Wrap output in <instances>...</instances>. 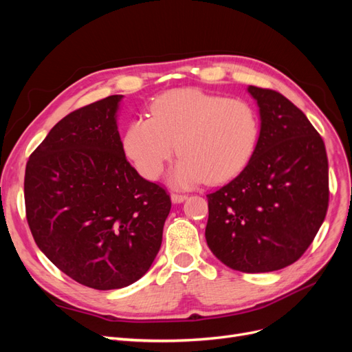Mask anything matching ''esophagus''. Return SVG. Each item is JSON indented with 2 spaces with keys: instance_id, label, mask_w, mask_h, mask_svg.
Here are the masks:
<instances>
[{
  "instance_id": "1",
  "label": "esophagus",
  "mask_w": 352,
  "mask_h": 352,
  "mask_svg": "<svg viewBox=\"0 0 352 352\" xmlns=\"http://www.w3.org/2000/svg\"><path fill=\"white\" fill-rule=\"evenodd\" d=\"M188 197L186 195H179V194H172V202L175 204H180V202H184Z\"/></svg>"
}]
</instances>
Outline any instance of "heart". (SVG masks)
<instances>
[{
  "instance_id": "b5f03b06",
  "label": "heart",
  "mask_w": 352,
  "mask_h": 352,
  "mask_svg": "<svg viewBox=\"0 0 352 352\" xmlns=\"http://www.w3.org/2000/svg\"><path fill=\"white\" fill-rule=\"evenodd\" d=\"M260 138L252 105L199 89H176L160 97L150 117L127 126L123 148L136 170L155 179L173 157L179 162L170 182L188 188L202 180L220 184L248 164Z\"/></svg>"
}]
</instances>
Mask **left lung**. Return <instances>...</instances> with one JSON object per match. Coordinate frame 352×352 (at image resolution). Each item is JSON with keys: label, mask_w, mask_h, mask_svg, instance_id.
<instances>
[{"label": "left lung", "mask_w": 352, "mask_h": 352, "mask_svg": "<svg viewBox=\"0 0 352 352\" xmlns=\"http://www.w3.org/2000/svg\"><path fill=\"white\" fill-rule=\"evenodd\" d=\"M260 138L242 172L208 194V248L243 273L280 270L310 247L326 217L329 167L322 136L282 94L248 87Z\"/></svg>", "instance_id": "8db88e82"}]
</instances>
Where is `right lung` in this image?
<instances>
[{
  "label": "right lung",
  "instance_id": "right-lung-1",
  "mask_svg": "<svg viewBox=\"0 0 352 352\" xmlns=\"http://www.w3.org/2000/svg\"><path fill=\"white\" fill-rule=\"evenodd\" d=\"M123 95L67 114L29 157L26 219L39 250L94 289L129 286L150 270L172 207L126 160L117 131Z\"/></svg>",
  "mask_w": 352,
  "mask_h": 352
}]
</instances>
